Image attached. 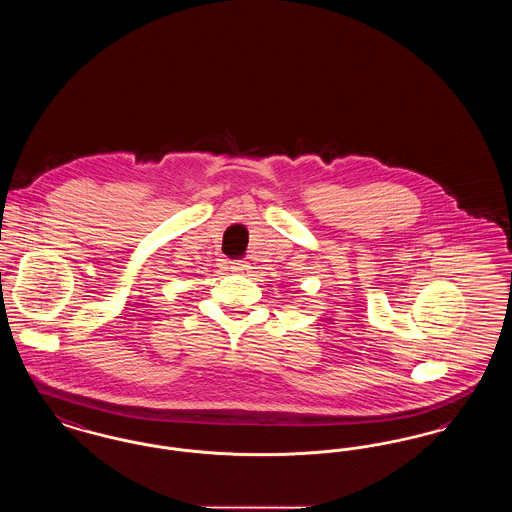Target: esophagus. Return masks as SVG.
<instances>
[{
    "label": "esophagus",
    "instance_id": "34e87169",
    "mask_svg": "<svg viewBox=\"0 0 512 512\" xmlns=\"http://www.w3.org/2000/svg\"><path fill=\"white\" fill-rule=\"evenodd\" d=\"M232 272H247L251 265L247 261H232Z\"/></svg>",
    "mask_w": 512,
    "mask_h": 512
}]
</instances>
